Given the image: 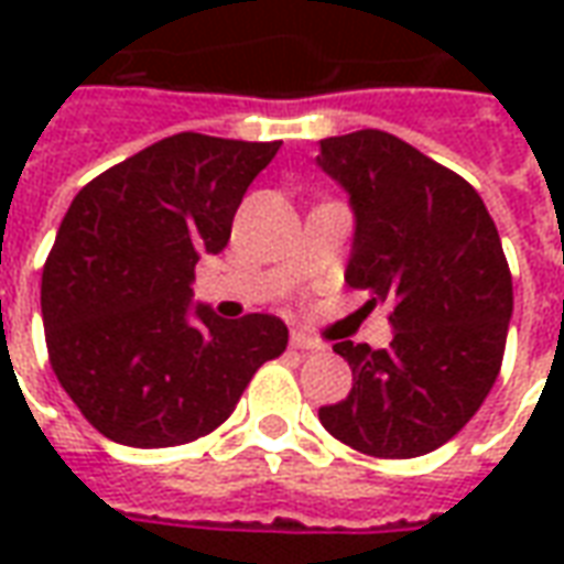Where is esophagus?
Returning <instances> with one entry per match:
<instances>
[{
    "label": "esophagus",
    "instance_id": "obj_1",
    "mask_svg": "<svg viewBox=\"0 0 564 564\" xmlns=\"http://www.w3.org/2000/svg\"><path fill=\"white\" fill-rule=\"evenodd\" d=\"M295 350H302V354H319V350H326V344L314 338V335H305V332H293V338H290Z\"/></svg>",
    "mask_w": 564,
    "mask_h": 564
}]
</instances>
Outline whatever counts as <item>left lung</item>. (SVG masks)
Returning <instances> with one entry per match:
<instances>
[{"instance_id": "1", "label": "left lung", "mask_w": 564, "mask_h": 564, "mask_svg": "<svg viewBox=\"0 0 564 564\" xmlns=\"http://www.w3.org/2000/svg\"><path fill=\"white\" fill-rule=\"evenodd\" d=\"M317 165L356 214L347 283L390 302V347L338 341L354 390L319 423L378 459L432 453L492 390L513 314V283L484 198L465 177L380 129L319 141Z\"/></svg>"}]
</instances>
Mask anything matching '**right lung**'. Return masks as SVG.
<instances>
[{"mask_svg": "<svg viewBox=\"0 0 564 564\" xmlns=\"http://www.w3.org/2000/svg\"><path fill=\"white\" fill-rule=\"evenodd\" d=\"M281 141L177 132L93 177L42 271L47 356L87 423L127 447H177L226 423L283 319L189 307L202 253H220L247 186ZM193 313L196 321H189Z\"/></svg>", "mask_w": 564, "mask_h": 564, "instance_id": "add662e5", "label": "right lung"}]
</instances>
